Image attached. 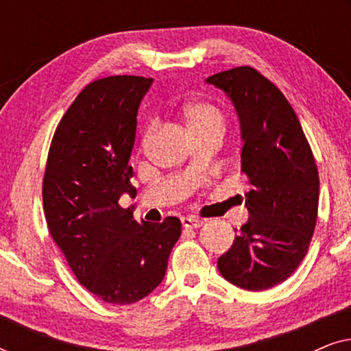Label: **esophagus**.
Here are the masks:
<instances>
[{"label": "esophagus", "mask_w": 351, "mask_h": 351, "mask_svg": "<svg viewBox=\"0 0 351 351\" xmlns=\"http://www.w3.org/2000/svg\"><path fill=\"white\" fill-rule=\"evenodd\" d=\"M182 225L186 230H193V228H199L203 225V220L195 219V217H182Z\"/></svg>", "instance_id": "obj_1"}]
</instances>
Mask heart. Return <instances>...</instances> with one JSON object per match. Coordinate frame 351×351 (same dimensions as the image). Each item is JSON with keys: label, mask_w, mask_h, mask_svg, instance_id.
Here are the masks:
<instances>
[{"label": "heart", "mask_w": 351, "mask_h": 351, "mask_svg": "<svg viewBox=\"0 0 351 351\" xmlns=\"http://www.w3.org/2000/svg\"><path fill=\"white\" fill-rule=\"evenodd\" d=\"M184 117L189 124L191 134L210 131V129H220L223 131V117L220 110L214 105L206 102H191L184 107ZM152 124L145 129L143 141H147L152 132Z\"/></svg>", "instance_id": "obj_1"}]
</instances>
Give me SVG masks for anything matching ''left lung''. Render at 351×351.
Returning <instances> with one entry per match:
<instances>
[{
  "label": "left lung",
  "mask_w": 351,
  "mask_h": 351,
  "mask_svg": "<svg viewBox=\"0 0 351 351\" xmlns=\"http://www.w3.org/2000/svg\"><path fill=\"white\" fill-rule=\"evenodd\" d=\"M206 83L228 95L241 126V171L249 220L219 257L225 280L246 291L286 281L308 251L318 217L319 177L310 143L285 94L252 66Z\"/></svg>",
  "instance_id": "left-lung-1"
}]
</instances>
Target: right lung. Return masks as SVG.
Here are the masks:
<instances>
[{"label": "right lung", "instance_id": "add662e5", "mask_svg": "<svg viewBox=\"0 0 351 351\" xmlns=\"http://www.w3.org/2000/svg\"><path fill=\"white\" fill-rule=\"evenodd\" d=\"M152 83L118 75L86 86L62 117L47 155V228L78 281L107 304H134L156 289L182 233L177 217L138 223L118 203L137 193L129 158L138 105Z\"/></svg>", "mask_w": 351, "mask_h": 351}]
</instances>
